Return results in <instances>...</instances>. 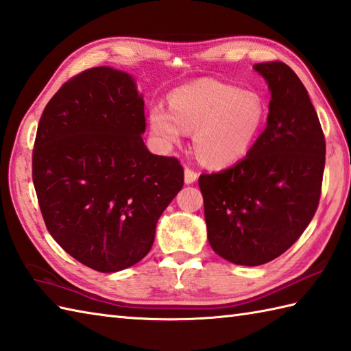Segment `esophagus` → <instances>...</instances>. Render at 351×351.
Instances as JSON below:
<instances>
[{"instance_id":"esophagus-1","label":"esophagus","mask_w":351,"mask_h":351,"mask_svg":"<svg viewBox=\"0 0 351 351\" xmlns=\"http://www.w3.org/2000/svg\"><path fill=\"white\" fill-rule=\"evenodd\" d=\"M185 184H193L195 182L196 180H197V176H199V173L196 170H193L191 167H189V166H185Z\"/></svg>"}]
</instances>
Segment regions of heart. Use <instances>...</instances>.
Here are the masks:
<instances>
[{
  "label": "heart",
  "instance_id": "obj_1",
  "mask_svg": "<svg viewBox=\"0 0 351 351\" xmlns=\"http://www.w3.org/2000/svg\"><path fill=\"white\" fill-rule=\"evenodd\" d=\"M171 108L151 110V126L162 143H180L195 131V147L208 166L225 167L247 154L265 121L264 98L215 80H197L171 93Z\"/></svg>",
  "mask_w": 351,
  "mask_h": 351
}]
</instances>
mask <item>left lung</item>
<instances>
[{"label":"left lung","instance_id":"8db88e82","mask_svg":"<svg viewBox=\"0 0 351 351\" xmlns=\"http://www.w3.org/2000/svg\"><path fill=\"white\" fill-rule=\"evenodd\" d=\"M271 92L265 130L241 161L199 176L208 240L229 263L255 267L299 240L318 208L326 140L308 90L288 64H255Z\"/></svg>","mask_w":351,"mask_h":351}]
</instances>
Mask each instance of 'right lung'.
Masks as SVG:
<instances>
[{"instance_id": "right-lung-1", "label": "right lung", "mask_w": 351, "mask_h": 351, "mask_svg": "<svg viewBox=\"0 0 351 351\" xmlns=\"http://www.w3.org/2000/svg\"><path fill=\"white\" fill-rule=\"evenodd\" d=\"M145 130L134 80L107 66L66 81L37 126L33 184L45 225L96 271L143 259L156 221L184 185L180 160L149 152Z\"/></svg>"}]
</instances>
